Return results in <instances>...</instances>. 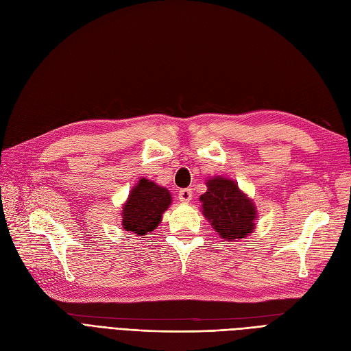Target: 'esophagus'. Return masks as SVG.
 <instances>
[{
  "instance_id": "34e87169",
  "label": "esophagus",
  "mask_w": 351,
  "mask_h": 351,
  "mask_svg": "<svg viewBox=\"0 0 351 351\" xmlns=\"http://www.w3.org/2000/svg\"><path fill=\"white\" fill-rule=\"evenodd\" d=\"M191 195H193V193H191L190 189H181L178 191V199H180V202L189 203L191 200Z\"/></svg>"
}]
</instances>
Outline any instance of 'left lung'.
Segmentation results:
<instances>
[{
    "label": "left lung",
    "mask_w": 351,
    "mask_h": 351,
    "mask_svg": "<svg viewBox=\"0 0 351 351\" xmlns=\"http://www.w3.org/2000/svg\"><path fill=\"white\" fill-rule=\"evenodd\" d=\"M208 191L200 196L202 212L221 238L239 241L256 228L257 209L234 180L215 176L206 181Z\"/></svg>",
    "instance_id": "8db88e82"
}]
</instances>
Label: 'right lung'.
<instances>
[{"instance_id":"obj_1","label":"right lung","mask_w":351,"mask_h":351,"mask_svg":"<svg viewBox=\"0 0 351 351\" xmlns=\"http://www.w3.org/2000/svg\"><path fill=\"white\" fill-rule=\"evenodd\" d=\"M171 195L165 187L154 181L141 178L130 190V195L123 204L122 225L125 231L135 235H145L158 226L162 213L170 208Z\"/></svg>"}]
</instances>
